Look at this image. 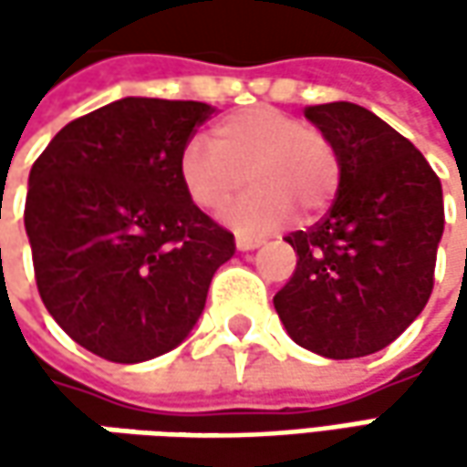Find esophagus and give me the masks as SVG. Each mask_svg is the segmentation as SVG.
Here are the masks:
<instances>
[{
    "label": "esophagus",
    "instance_id": "esophagus-1",
    "mask_svg": "<svg viewBox=\"0 0 467 467\" xmlns=\"http://www.w3.org/2000/svg\"><path fill=\"white\" fill-rule=\"evenodd\" d=\"M236 246H239L242 252H249V249H257V246H262V239H252V236H236Z\"/></svg>",
    "mask_w": 467,
    "mask_h": 467
}]
</instances>
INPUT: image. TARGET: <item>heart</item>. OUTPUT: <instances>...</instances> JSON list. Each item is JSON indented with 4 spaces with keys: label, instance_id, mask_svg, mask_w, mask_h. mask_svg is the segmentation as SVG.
<instances>
[{
    "label": "heart",
    "instance_id": "obj_1",
    "mask_svg": "<svg viewBox=\"0 0 467 467\" xmlns=\"http://www.w3.org/2000/svg\"><path fill=\"white\" fill-rule=\"evenodd\" d=\"M249 182L254 187L225 210L244 234L283 225L294 207L319 213L340 184V155L325 132L306 127L278 106L231 111L213 127V145L189 140L179 153V179L187 197L207 213L223 210Z\"/></svg>",
    "mask_w": 467,
    "mask_h": 467
}]
</instances>
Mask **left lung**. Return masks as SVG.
Wrapping results in <instances>:
<instances>
[{"label":"left lung","mask_w":467,"mask_h":467,"mask_svg":"<svg viewBox=\"0 0 467 467\" xmlns=\"http://www.w3.org/2000/svg\"><path fill=\"white\" fill-rule=\"evenodd\" d=\"M304 114L340 155V184L322 221L285 236L296 273L273 304L301 348L358 358L389 346L431 296L441 182L408 137L364 106L337 100Z\"/></svg>","instance_id":"obj_1"}]
</instances>
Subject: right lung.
Masks as SVG:
<instances>
[{
	"mask_svg": "<svg viewBox=\"0 0 467 467\" xmlns=\"http://www.w3.org/2000/svg\"><path fill=\"white\" fill-rule=\"evenodd\" d=\"M215 109L121 99L69 121L30 169L26 231L41 301L114 364L176 348L234 234L187 197L179 153Z\"/></svg>",
	"mask_w": 467,
	"mask_h": 467,
	"instance_id": "right-lung-1",
	"label": "right lung"
}]
</instances>
